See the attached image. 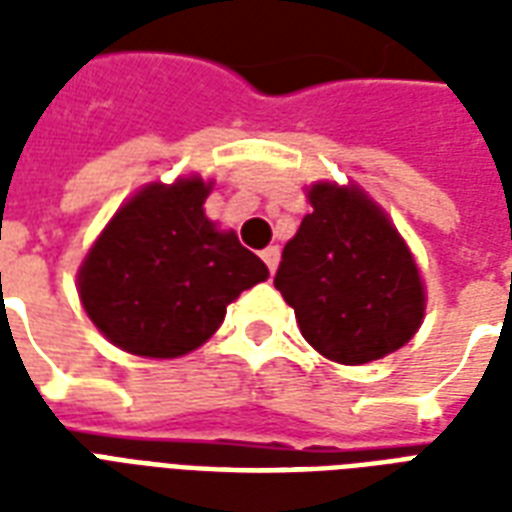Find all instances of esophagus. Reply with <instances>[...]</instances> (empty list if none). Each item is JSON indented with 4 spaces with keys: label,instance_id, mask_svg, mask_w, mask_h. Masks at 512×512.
Returning a JSON list of instances; mask_svg holds the SVG:
<instances>
[{
    "label": "esophagus",
    "instance_id": "esophagus-1",
    "mask_svg": "<svg viewBox=\"0 0 512 512\" xmlns=\"http://www.w3.org/2000/svg\"><path fill=\"white\" fill-rule=\"evenodd\" d=\"M260 257H263V263L268 266V271L274 274L279 266V246H268V249H263V255Z\"/></svg>",
    "mask_w": 512,
    "mask_h": 512
}]
</instances>
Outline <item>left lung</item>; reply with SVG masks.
I'll use <instances>...</instances> for the list:
<instances>
[{
  "label": "left lung",
  "instance_id": "left-lung-1",
  "mask_svg": "<svg viewBox=\"0 0 512 512\" xmlns=\"http://www.w3.org/2000/svg\"><path fill=\"white\" fill-rule=\"evenodd\" d=\"M312 213L282 249L274 285L304 340L332 362L365 365L417 334L425 288L395 224L356 186L315 183Z\"/></svg>",
  "mask_w": 512,
  "mask_h": 512
}]
</instances>
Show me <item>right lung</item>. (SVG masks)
<instances>
[{"label": "right lung", "instance_id": "1", "mask_svg": "<svg viewBox=\"0 0 512 512\" xmlns=\"http://www.w3.org/2000/svg\"><path fill=\"white\" fill-rule=\"evenodd\" d=\"M211 183H150L112 216L79 268V296L106 340L128 354L175 359L200 348L227 304L268 277L238 235L216 230Z\"/></svg>", "mask_w": 512, "mask_h": 512}]
</instances>
